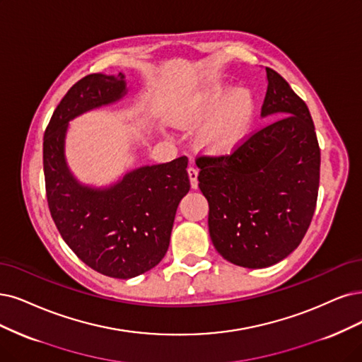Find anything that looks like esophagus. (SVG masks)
<instances>
[{"instance_id":"34e87169","label":"esophagus","mask_w":362,"mask_h":362,"mask_svg":"<svg viewBox=\"0 0 362 362\" xmlns=\"http://www.w3.org/2000/svg\"><path fill=\"white\" fill-rule=\"evenodd\" d=\"M188 176H189V180H191L192 189H197L198 188V168L194 167V165H189L188 167Z\"/></svg>"}]
</instances>
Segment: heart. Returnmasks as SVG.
I'll return each instance as SVG.
<instances>
[{"label": "heart", "instance_id": "1", "mask_svg": "<svg viewBox=\"0 0 362 362\" xmlns=\"http://www.w3.org/2000/svg\"><path fill=\"white\" fill-rule=\"evenodd\" d=\"M253 115L249 90L235 89L221 105L219 112L199 132V146L211 155L230 153L247 131Z\"/></svg>", "mask_w": 362, "mask_h": 362}]
</instances>
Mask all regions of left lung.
Wrapping results in <instances>:
<instances>
[{
  "instance_id": "8db88e82",
  "label": "left lung",
  "mask_w": 362,
  "mask_h": 362,
  "mask_svg": "<svg viewBox=\"0 0 362 362\" xmlns=\"http://www.w3.org/2000/svg\"><path fill=\"white\" fill-rule=\"evenodd\" d=\"M261 115H276L230 155L197 158L213 246L235 265L264 269L286 258L309 230L317 202L320 149L309 107L265 66Z\"/></svg>"
}]
</instances>
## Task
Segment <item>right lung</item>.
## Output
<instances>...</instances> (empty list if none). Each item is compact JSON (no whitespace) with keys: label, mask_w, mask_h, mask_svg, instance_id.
I'll list each match as a JSON object with an SVG mask.
<instances>
[{"label":"right lung","mask_w":362,"mask_h":362,"mask_svg":"<svg viewBox=\"0 0 362 362\" xmlns=\"http://www.w3.org/2000/svg\"><path fill=\"white\" fill-rule=\"evenodd\" d=\"M127 93L125 76L88 74L65 93L43 139L46 197L53 222L76 255L92 270L131 279L153 269L168 250L174 216L191 185L188 158L125 174L107 189L82 186L64 158L69 120Z\"/></svg>","instance_id":"add662e5"}]
</instances>
